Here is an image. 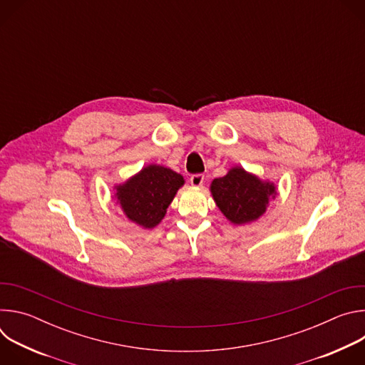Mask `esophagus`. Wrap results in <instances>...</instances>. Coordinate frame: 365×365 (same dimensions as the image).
Segmentation results:
<instances>
[{
  "instance_id": "esophagus-1",
  "label": "esophagus",
  "mask_w": 365,
  "mask_h": 365,
  "mask_svg": "<svg viewBox=\"0 0 365 365\" xmlns=\"http://www.w3.org/2000/svg\"><path fill=\"white\" fill-rule=\"evenodd\" d=\"M203 179H205L203 175L196 173V175L190 176V183H192V186H202L203 185Z\"/></svg>"
}]
</instances>
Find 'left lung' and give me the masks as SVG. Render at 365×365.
<instances>
[{
    "label": "left lung",
    "instance_id": "obj_1",
    "mask_svg": "<svg viewBox=\"0 0 365 365\" xmlns=\"http://www.w3.org/2000/svg\"><path fill=\"white\" fill-rule=\"evenodd\" d=\"M211 192L221 212L231 222L245 224L266 212L269 199L276 195V187L241 168H234L224 178L214 179Z\"/></svg>",
    "mask_w": 365,
    "mask_h": 365
}]
</instances>
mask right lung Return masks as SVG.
Returning <instances> with one entry per match:
<instances>
[{"label": "right lung", "instance_id": "add662e5", "mask_svg": "<svg viewBox=\"0 0 365 365\" xmlns=\"http://www.w3.org/2000/svg\"><path fill=\"white\" fill-rule=\"evenodd\" d=\"M183 182V178L172 169L150 165L118 186L117 197L131 221L144 228H153L163 220Z\"/></svg>", "mask_w": 365, "mask_h": 365}]
</instances>
